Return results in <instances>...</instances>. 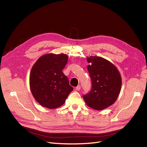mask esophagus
<instances>
[{"label": "esophagus", "mask_w": 147, "mask_h": 147, "mask_svg": "<svg viewBox=\"0 0 147 147\" xmlns=\"http://www.w3.org/2000/svg\"><path fill=\"white\" fill-rule=\"evenodd\" d=\"M81 89V86L80 85H78L76 88H75V90H76L77 91H80V90Z\"/></svg>", "instance_id": "1"}]
</instances>
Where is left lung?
<instances>
[{
  "label": "left lung",
  "instance_id": "1",
  "mask_svg": "<svg viewBox=\"0 0 147 147\" xmlns=\"http://www.w3.org/2000/svg\"><path fill=\"white\" fill-rule=\"evenodd\" d=\"M87 61L92 87L83 99L90 107L104 110L118 98L121 88V75L115 65L103 57L90 56Z\"/></svg>",
  "mask_w": 147,
  "mask_h": 147
}]
</instances>
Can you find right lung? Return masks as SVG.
<instances>
[{
    "mask_svg": "<svg viewBox=\"0 0 147 147\" xmlns=\"http://www.w3.org/2000/svg\"><path fill=\"white\" fill-rule=\"evenodd\" d=\"M68 61L65 54L45 55L36 61L30 74L31 92L44 107L56 109L63 105L74 90L63 72Z\"/></svg>",
    "mask_w": 147,
    "mask_h": 147,
    "instance_id": "1",
    "label": "right lung"
}]
</instances>
